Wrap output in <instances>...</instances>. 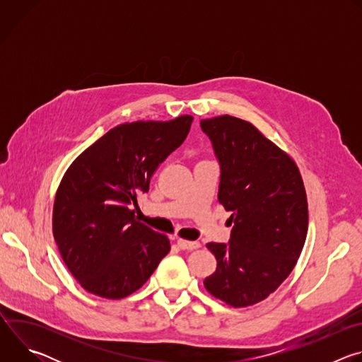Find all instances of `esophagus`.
I'll list each match as a JSON object with an SVG mask.
<instances>
[{
	"label": "esophagus",
	"mask_w": 362,
	"mask_h": 362,
	"mask_svg": "<svg viewBox=\"0 0 362 362\" xmlns=\"http://www.w3.org/2000/svg\"><path fill=\"white\" fill-rule=\"evenodd\" d=\"M177 245L180 249L183 250H194L197 247H200V243L199 242H194V240H185V239H179L177 240Z\"/></svg>",
	"instance_id": "34e87169"
}]
</instances>
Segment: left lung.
I'll return each mask as SVG.
<instances>
[{
  "instance_id": "8db88e82",
  "label": "left lung",
  "mask_w": 362,
  "mask_h": 362,
  "mask_svg": "<svg viewBox=\"0 0 362 362\" xmlns=\"http://www.w3.org/2000/svg\"><path fill=\"white\" fill-rule=\"evenodd\" d=\"M221 165L218 200L233 226L229 243H208L216 271L203 281L233 308L267 299L289 276L308 232L296 163L252 123L225 115L200 120Z\"/></svg>"
}]
</instances>
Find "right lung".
Here are the masks:
<instances>
[{"instance_id":"obj_1","label":"right lung","mask_w":362,"mask_h":362,"mask_svg":"<svg viewBox=\"0 0 362 362\" xmlns=\"http://www.w3.org/2000/svg\"><path fill=\"white\" fill-rule=\"evenodd\" d=\"M193 117L119 124L70 165L56 193L53 235L71 275L90 293L122 299L141 288L169 253L166 235L130 204L186 139Z\"/></svg>"}]
</instances>
